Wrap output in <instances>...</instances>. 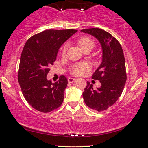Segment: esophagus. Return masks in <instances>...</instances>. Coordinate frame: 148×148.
Masks as SVG:
<instances>
[{
  "label": "esophagus",
  "instance_id": "esophagus-1",
  "mask_svg": "<svg viewBox=\"0 0 148 148\" xmlns=\"http://www.w3.org/2000/svg\"><path fill=\"white\" fill-rule=\"evenodd\" d=\"M76 80V78H69L68 79V81L69 83H72L74 81Z\"/></svg>",
  "mask_w": 148,
  "mask_h": 148
}]
</instances>
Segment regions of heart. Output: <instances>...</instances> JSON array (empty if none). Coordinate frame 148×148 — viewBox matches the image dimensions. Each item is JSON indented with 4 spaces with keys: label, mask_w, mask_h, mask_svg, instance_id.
I'll return each mask as SVG.
<instances>
[{
    "label": "heart",
    "mask_w": 148,
    "mask_h": 148,
    "mask_svg": "<svg viewBox=\"0 0 148 148\" xmlns=\"http://www.w3.org/2000/svg\"><path fill=\"white\" fill-rule=\"evenodd\" d=\"M77 43L80 47V49L84 51L86 49H92L94 48L95 46V43L92 39H91L89 37H82L78 39L77 41ZM66 49H67V45L65 44L62 47L61 53L62 55H65L66 52ZM89 70V66L88 64L82 62V63H77L75 64L71 67L70 72L71 73L74 75V76H82L84 74L86 71Z\"/></svg>",
    "instance_id": "1"
}]
</instances>
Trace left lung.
<instances>
[{
    "mask_svg": "<svg viewBox=\"0 0 148 148\" xmlns=\"http://www.w3.org/2000/svg\"><path fill=\"white\" fill-rule=\"evenodd\" d=\"M95 37L103 48V62L92 78L99 80L101 86L94 89L87 82L82 96L89 108L103 111L111 107L122 94L127 80L125 60L121 45L111 34L99 28L81 30Z\"/></svg>",
    "mask_w": 148,
    "mask_h": 148,
    "instance_id": "8db88e82",
    "label": "left lung"
}]
</instances>
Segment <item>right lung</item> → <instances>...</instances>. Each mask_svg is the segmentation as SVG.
<instances>
[{
    "instance_id": "obj_1",
    "label": "right lung",
    "mask_w": 148,
    "mask_h": 148,
    "mask_svg": "<svg viewBox=\"0 0 148 148\" xmlns=\"http://www.w3.org/2000/svg\"><path fill=\"white\" fill-rule=\"evenodd\" d=\"M77 32L49 29L37 33L27 41L20 58L18 81L25 99L33 109L48 113L63 103L68 84L65 76L53 84L46 76L56 61L60 46Z\"/></svg>"
}]
</instances>
